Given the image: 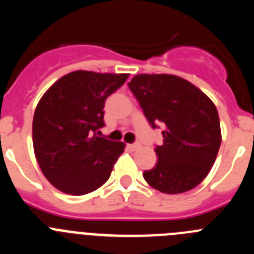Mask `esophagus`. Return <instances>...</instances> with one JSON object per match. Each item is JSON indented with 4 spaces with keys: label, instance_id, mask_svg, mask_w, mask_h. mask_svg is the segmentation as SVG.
<instances>
[{
    "label": "esophagus",
    "instance_id": "34e87169",
    "mask_svg": "<svg viewBox=\"0 0 254 254\" xmlns=\"http://www.w3.org/2000/svg\"><path fill=\"white\" fill-rule=\"evenodd\" d=\"M127 147H128L129 150H132V151H134V150H137L138 147H140V143H128Z\"/></svg>",
    "mask_w": 254,
    "mask_h": 254
}]
</instances>
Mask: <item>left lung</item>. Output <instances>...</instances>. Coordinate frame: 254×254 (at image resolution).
<instances>
[{
  "label": "left lung",
  "mask_w": 254,
  "mask_h": 254,
  "mask_svg": "<svg viewBox=\"0 0 254 254\" xmlns=\"http://www.w3.org/2000/svg\"><path fill=\"white\" fill-rule=\"evenodd\" d=\"M152 128L164 127L158 161L143 172L145 181L163 193H183L198 186L214 165L221 143L215 104L185 78L136 75L128 82Z\"/></svg>",
  "instance_id": "1"
}]
</instances>
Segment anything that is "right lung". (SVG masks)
<instances>
[{
  "instance_id": "add662e5",
  "label": "right lung",
  "mask_w": 254,
  "mask_h": 254,
  "mask_svg": "<svg viewBox=\"0 0 254 254\" xmlns=\"http://www.w3.org/2000/svg\"><path fill=\"white\" fill-rule=\"evenodd\" d=\"M128 73L75 71L52 85L38 103L33 120L35 158L57 190L82 196L111 177L125 143L99 137L105 100Z\"/></svg>"
}]
</instances>
